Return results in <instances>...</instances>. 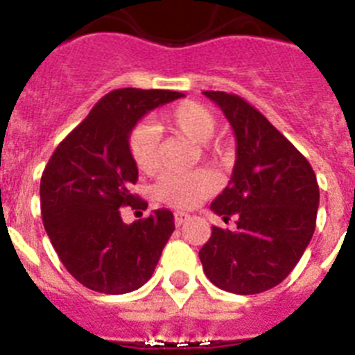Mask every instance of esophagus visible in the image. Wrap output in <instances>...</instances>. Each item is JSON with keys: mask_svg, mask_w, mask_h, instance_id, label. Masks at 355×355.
<instances>
[{"mask_svg": "<svg viewBox=\"0 0 355 355\" xmlns=\"http://www.w3.org/2000/svg\"><path fill=\"white\" fill-rule=\"evenodd\" d=\"M187 220H190V215H188V213H184V211L174 213V224L175 225H183Z\"/></svg>", "mask_w": 355, "mask_h": 355, "instance_id": "34e87169", "label": "esophagus"}]
</instances>
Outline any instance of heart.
Wrapping results in <instances>:
<instances>
[{"mask_svg": "<svg viewBox=\"0 0 355 355\" xmlns=\"http://www.w3.org/2000/svg\"><path fill=\"white\" fill-rule=\"evenodd\" d=\"M165 126L192 144H202L211 163H224L229 149L220 140H209L215 133L216 119L206 106L193 101H183L172 106L163 115ZM131 159L142 174H153L159 163V133L149 122L135 124L128 137ZM216 181L208 172L190 174H165L155 184V197L174 208H193L202 199L215 192Z\"/></svg>", "mask_w": 355, "mask_h": 355, "instance_id": "1", "label": "heart"}]
</instances>
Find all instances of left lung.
<instances>
[{"label": "left lung", "instance_id": "1", "mask_svg": "<svg viewBox=\"0 0 355 355\" xmlns=\"http://www.w3.org/2000/svg\"><path fill=\"white\" fill-rule=\"evenodd\" d=\"M236 137V162L211 209L236 231L213 225L199 250L206 277L220 290L254 295L283 283L309 245L320 190L311 165L268 119L227 92L206 90Z\"/></svg>", "mask_w": 355, "mask_h": 355}]
</instances>
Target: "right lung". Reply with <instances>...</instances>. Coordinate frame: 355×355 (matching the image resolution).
I'll return each mask as SVG.
<instances>
[{
  "instance_id": "obj_1",
  "label": "right lung",
  "mask_w": 355,
  "mask_h": 355,
  "mask_svg": "<svg viewBox=\"0 0 355 355\" xmlns=\"http://www.w3.org/2000/svg\"><path fill=\"white\" fill-rule=\"evenodd\" d=\"M183 96L156 89L112 90L58 144L44 168V227L69 274L89 290L108 295L139 290L174 233L168 209H155L128 225L121 208H147L131 193L139 180L128 147L131 128L147 112Z\"/></svg>"
}]
</instances>
